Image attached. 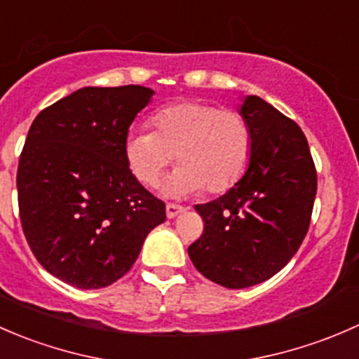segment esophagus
<instances>
[{
	"mask_svg": "<svg viewBox=\"0 0 359 359\" xmlns=\"http://www.w3.org/2000/svg\"><path fill=\"white\" fill-rule=\"evenodd\" d=\"M183 207L181 205H176V204H168L165 205V214H168L169 219H175L176 216H180L181 212H183Z\"/></svg>",
	"mask_w": 359,
	"mask_h": 359,
	"instance_id": "34e87169",
	"label": "esophagus"
}]
</instances>
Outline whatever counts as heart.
<instances>
[{
	"instance_id": "obj_1",
	"label": "heart",
	"mask_w": 359,
	"mask_h": 359,
	"mask_svg": "<svg viewBox=\"0 0 359 359\" xmlns=\"http://www.w3.org/2000/svg\"><path fill=\"white\" fill-rule=\"evenodd\" d=\"M152 126L155 131L131 129L124 145L129 168L143 184H157L175 154L180 165L162 188L169 197H187L202 188L224 191L245 172L252 136L238 112L180 102L155 112Z\"/></svg>"
}]
</instances>
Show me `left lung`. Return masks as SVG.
<instances>
[{
  "label": "left lung",
  "mask_w": 359,
  "mask_h": 359,
  "mask_svg": "<svg viewBox=\"0 0 359 359\" xmlns=\"http://www.w3.org/2000/svg\"><path fill=\"white\" fill-rule=\"evenodd\" d=\"M238 114L252 136L249 164L230 190L195 205L204 233L188 247L195 268L226 289L271 278L308 233L316 169L297 124L268 102L247 95Z\"/></svg>",
  "instance_id": "1"
}]
</instances>
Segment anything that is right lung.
Wrapping results in <instances>:
<instances>
[{"label": "right lung", "mask_w": 359, "mask_h": 359, "mask_svg": "<svg viewBox=\"0 0 359 359\" xmlns=\"http://www.w3.org/2000/svg\"><path fill=\"white\" fill-rule=\"evenodd\" d=\"M154 97L145 86H88L38 114L18 161L22 228L39 264L77 289L124 276L164 202L126 158L129 126Z\"/></svg>", "instance_id": "1"}]
</instances>
